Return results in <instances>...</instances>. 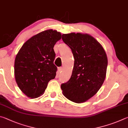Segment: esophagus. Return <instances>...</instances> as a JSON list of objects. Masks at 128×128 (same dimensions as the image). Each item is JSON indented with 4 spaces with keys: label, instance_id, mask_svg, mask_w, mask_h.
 Listing matches in <instances>:
<instances>
[{
    "label": "esophagus",
    "instance_id": "esophagus-1",
    "mask_svg": "<svg viewBox=\"0 0 128 128\" xmlns=\"http://www.w3.org/2000/svg\"><path fill=\"white\" fill-rule=\"evenodd\" d=\"M63 70V68H58V72L59 73H60V72H62Z\"/></svg>",
    "mask_w": 128,
    "mask_h": 128
}]
</instances>
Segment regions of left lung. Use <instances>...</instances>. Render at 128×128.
I'll return each instance as SVG.
<instances>
[{
	"label": "left lung",
	"instance_id": "8db88e82",
	"mask_svg": "<svg viewBox=\"0 0 128 128\" xmlns=\"http://www.w3.org/2000/svg\"><path fill=\"white\" fill-rule=\"evenodd\" d=\"M62 39L72 50L74 65L70 80L60 87L64 97L81 104L94 96L104 83L107 54L102 45L88 34L71 32L63 34Z\"/></svg>",
	"mask_w": 128,
	"mask_h": 128
}]
</instances>
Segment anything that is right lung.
Segmentation results:
<instances>
[{
    "label": "right lung",
    "mask_w": 128,
    "mask_h": 128,
    "mask_svg": "<svg viewBox=\"0 0 128 128\" xmlns=\"http://www.w3.org/2000/svg\"><path fill=\"white\" fill-rule=\"evenodd\" d=\"M61 36L60 32L52 29L42 31L27 40L16 56V82L28 98L41 96L48 82L55 78L57 68L53 64V48Z\"/></svg>",
    "instance_id": "right-lung-1"
}]
</instances>
